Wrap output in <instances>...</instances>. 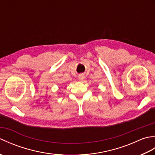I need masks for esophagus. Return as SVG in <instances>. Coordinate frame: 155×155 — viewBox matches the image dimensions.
Returning a JSON list of instances; mask_svg holds the SVG:
<instances>
[{
    "mask_svg": "<svg viewBox=\"0 0 155 155\" xmlns=\"http://www.w3.org/2000/svg\"><path fill=\"white\" fill-rule=\"evenodd\" d=\"M84 76L83 75H80L79 76V79L81 80V81H83V79H84Z\"/></svg>",
    "mask_w": 155,
    "mask_h": 155,
    "instance_id": "esophagus-1",
    "label": "esophagus"
}]
</instances>
